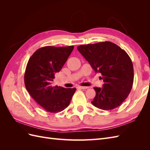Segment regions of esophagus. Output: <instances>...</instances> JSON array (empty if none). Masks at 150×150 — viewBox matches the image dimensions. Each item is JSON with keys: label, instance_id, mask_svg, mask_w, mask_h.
Wrapping results in <instances>:
<instances>
[{"label": "esophagus", "instance_id": "esophagus-1", "mask_svg": "<svg viewBox=\"0 0 150 150\" xmlns=\"http://www.w3.org/2000/svg\"><path fill=\"white\" fill-rule=\"evenodd\" d=\"M78 88L81 89H88V87H85V86H78Z\"/></svg>", "mask_w": 150, "mask_h": 150}]
</instances>
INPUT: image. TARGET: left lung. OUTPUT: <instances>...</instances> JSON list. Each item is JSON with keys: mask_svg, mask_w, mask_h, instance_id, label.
Returning <instances> with one entry per match:
<instances>
[{"mask_svg": "<svg viewBox=\"0 0 150 150\" xmlns=\"http://www.w3.org/2000/svg\"><path fill=\"white\" fill-rule=\"evenodd\" d=\"M77 49L94 71L101 74L102 78H99L104 81L103 88H94L96 96L91 103L103 110L120 106L133 84V66L128 54L108 41L81 45Z\"/></svg>", "mask_w": 150, "mask_h": 150, "instance_id": "obj_1", "label": "left lung"}]
</instances>
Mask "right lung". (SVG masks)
<instances>
[{"label": "right lung", "instance_id": "add662e5", "mask_svg": "<svg viewBox=\"0 0 150 150\" xmlns=\"http://www.w3.org/2000/svg\"><path fill=\"white\" fill-rule=\"evenodd\" d=\"M73 46H46L38 49L30 57L24 74L26 89L31 97L45 110L57 112L66 108L76 89L52 85L70 56Z\"/></svg>", "mask_w": 150, "mask_h": 150}]
</instances>
